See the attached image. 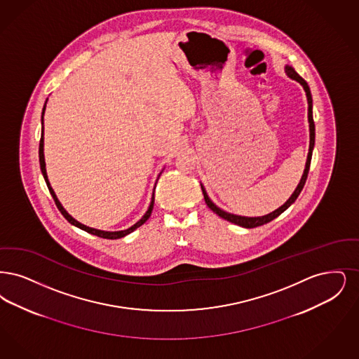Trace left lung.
<instances>
[{"label":"left lung","mask_w":359,"mask_h":359,"mask_svg":"<svg viewBox=\"0 0 359 359\" xmlns=\"http://www.w3.org/2000/svg\"><path fill=\"white\" fill-rule=\"evenodd\" d=\"M285 72H287V75H288L290 78L299 81V83L303 86L304 91H306L307 102H309V123H310V149H309V156H307V162H306V169H304V172H303V175H302V180H300L299 185H297V189H295V191L292 193V196L287 200V203H284V205H281L279 209L273 210L272 213H269V215H266V216H262V217H243V216H236V215H231V213H226V212L221 210L219 206H216L215 203L210 201V198H209L208 194H206V190H205L203 185H201L203 198H205L206 205H208L216 215H219L221 219H226V221H229V222H233L236 225H240V226H243V228H256V226H262V225H264L266 222H269V221L279 217L285 209H288L292 203H295V200L299 197L300 191L303 190V187H304L306 180H307V175H309V170H310L312 150H313V144H315V123H313V118H312L311 91H310V87H309L307 81L302 78V76H299L292 67L285 65Z\"/></svg>","instance_id":"obj_1"}]
</instances>
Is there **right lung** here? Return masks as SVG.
Masks as SVG:
<instances>
[{"label":"right lung","instance_id":"obj_1","mask_svg":"<svg viewBox=\"0 0 359 359\" xmlns=\"http://www.w3.org/2000/svg\"><path fill=\"white\" fill-rule=\"evenodd\" d=\"M46 104H47V102H46ZM46 104H44V109H43V115H41V125H43V133H41V140H40V146H39V159H40V169H41V172H43V175H44V180H46V182H47L48 189H49V193H50V196L53 197V201L56 203V206H57V209L62 212V216L65 217V219L69 222V224H72V225H75V226H78L80 229H83V231H86V232H88V233L95 234V236H97V237H102V238H109V240H116V238H121V237H125L128 233H131V232H134L137 228H140V225H143L149 217L151 216V212H153V208H154V193H153V197H151V203H150V206H149V209H147V212L143 215V217L137 222V224H134L133 226H130L128 229H125V231H118V232H106V231H99V229H94V228H90V226H86V225H83V224H80L79 221L74 219L72 216H69L68 213H67V210L64 209L62 206V203L60 201L57 200V197H56V194H55V191H53V189L50 187V184H49V181H48V175L47 170H46V159H44V112H46ZM156 190V189H154Z\"/></svg>","mask_w":359,"mask_h":359}]
</instances>
